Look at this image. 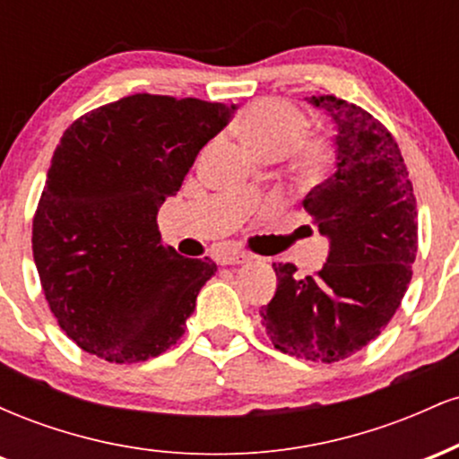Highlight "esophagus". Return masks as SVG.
<instances>
[{
  "mask_svg": "<svg viewBox=\"0 0 459 459\" xmlns=\"http://www.w3.org/2000/svg\"><path fill=\"white\" fill-rule=\"evenodd\" d=\"M246 261H250V256H247L246 252H222V255L218 256L220 265H241V263Z\"/></svg>",
  "mask_w": 459,
  "mask_h": 459,
  "instance_id": "obj_1",
  "label": "esophagus"
}]
</instances>
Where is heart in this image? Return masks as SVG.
I'll use <instances>...</instances> for the list:
<instances>
[{
  "mask_svg": "<svg viewBox=\"0 0 459 459\" xmlns=\"http://www.w3.org/2000/svg\"><path fill=\"white\" fill-rule=\"evenodd\" d=\"M235 129L244 144L261 160H278L289 151V163L298 181L310 183L325 175L332 163V144L321 135H304L307 116L293 103L281 99H263L247 105L239 118L235 120Z\"/></svg>",
  "mask_w": 459,
  "mask_h": 459,
  "instance_id": "heart-1",
  "label": "heart"
}]
</instances>
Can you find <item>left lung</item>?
<instances>
[{
    "label": "left lung",
    "mask_w": 459,
    "mask_h": 459,
    "mask_svg": "<svg viewBox=\"0 0 459 459\" xmlns=\"http://www.w3.org/2000/svg\"><path fill=\"white\" fill-rule=\"evenodd\" d=\"M334 125V172L304 198L328 237L313 276L273 263L278 287L261 324L276 350L336 362L382 334L412 278L419 244L416 198L397 142L377 118L332 94L307 99Z\"/></svg>",
    "instance_id": "8db88e82"
}]
</instances>
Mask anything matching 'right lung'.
Wrapping results in <instances>:
<instances>
[{
  "mask_svg": "<svg viewBox=\"0 0 459 459\" xmlns=\"http://www.w3.org/2000/svg\"><path fill=\"white\" fill-rule=\"evenodd\" d=\"M235 109L131 94L65 131L31 250L51 313L83 351L125 365L160 356L183 336L218 265L163 246L157 212Z\"/></svg>",
  "mask_w": 459,
  "mask_h": 459,
  "instance_id": "right-lung-1",
  "label": "right lung"
}]
</instances>
